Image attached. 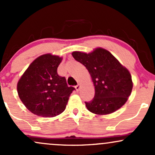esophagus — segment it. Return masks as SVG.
Masks as SVG:
<instances>
[{
    "label": "esophagus",
    "mask_w": 155,
    "mask_h": 155,
    "mask_svg": "<svg viewBox=\"0 0 155 155\" xmlns=\"http://www.w3.org/2000/svg\"><path fill=\"white\" fill-rule=\"evenodd\" d=\"M75 88H76V91H79V90H80V88H81V85H80L79 84H78V85H76V86L75 87Z\"/></svg>",
    "instance_id": "1"
}]
</instances>
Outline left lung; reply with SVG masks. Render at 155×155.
<instances>
[{"label": "left lung", "mask_w": 155, "mask_h": 155, "mask_svg": "<svg viewBox=\"0 0 155 155\" xmlns=\"http://www.w3.org/2000/svg\"><path fill=\"white\" fill-rule=\"evenodd\" d=\"M76 61L85 66L90 74L95 96L86 107L92 113L106 115L114 113L128 100L133 90L132 76L110 51L101 47L91 52L75 51L71 53Z\"/></svg>", "instance_id": "1"}]
</instances>
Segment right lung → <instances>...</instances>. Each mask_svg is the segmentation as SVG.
<instances>
[{
    "mask_svg": "<svg viewBox=\"0 0 155 155\" xmlns=\"http://www.w3.org/2000/svg\"><path fill=\"white\" fill-rule=\"evenodd\" d=\"M63 58L50 53L38 57L30 64L17 82L19 97L34 114L54 117L65 109L74 90L57 70Z\"/></svg>",
    "mask_w": 155,
    "mask_h": 155,
    "instance_id": "add662e5",
    "label": "right lung"
}]
</instances>
